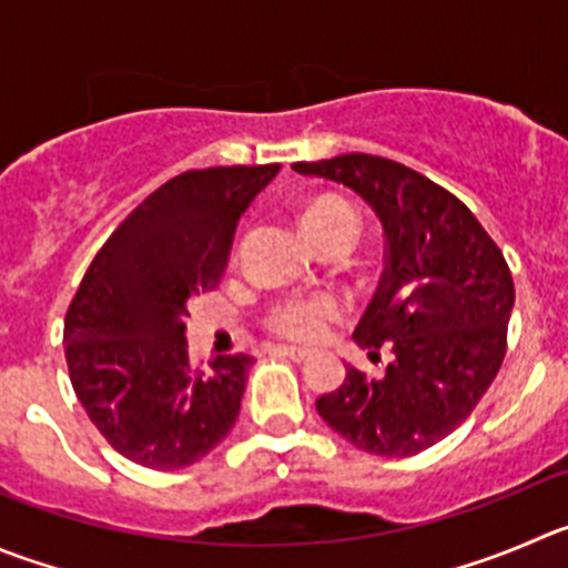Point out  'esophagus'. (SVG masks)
<instances>
[{
  "label": "esophagus",
  "instance_id": "esophagus-1",
  "mask_svg": "<svg viewBox=\"0 0 568 568\" xmlns=\"http://www.w3.org/2000/svg\"><path fill=\"white\" fill-rule=\"evenodd\" d=\"M278 354L290 356V359H295V362H304L306 356H310V351H306V348H295V345H278Z\"/></svg>",
  "mask_w": 568,
  "mask_h": 568
}]
</instances>
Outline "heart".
Segmentation results:
<instances>
[{
    "label": "heart",
    "mask_w": 568,
    "mask_h": 568,
    "mask_svg": "<svg viewBox=\"0 0 568 568\" xmlns=\"http://www.w3.org/2000/svg\"><path fill=\"white\" fill-rule=\"evenodd\" d=\"M328 229H343L351 236L359 231V217L354 209L339 197H321L315 200L304 212V231H328ZM337 317V306L332 301H284L270 312L267 323L275 334L290 339H317L326 332L328 321Z\"/></svg>",
    "instance_id": "1"
}]
</instances>
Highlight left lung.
I'll list each match as a JSON object with an SVG mask.
<instances>
[{
	"instance_id": "left-lung-1",
	"label": "left lung",
	"mask_w": 568,
	"mask_h": 568,
	"mask_svg": "<svg viewBox=\"0 0 568 568\" xmlns=\"http://www.w3.org/2000/svg\"><path fill=\"white\" fill-rule=\"evenodd\" d=\"M293 170L354 189L385 231V273L354 339L371 359L390 351V362L382 376L345 371L317 413L356 449L418 455L452 435L499 374L510 267L466 203L398 161L348 153Z\"/></svg>"
}]
</instances>
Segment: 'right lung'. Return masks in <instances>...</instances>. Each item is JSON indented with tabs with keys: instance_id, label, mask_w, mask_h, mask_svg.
<instances>
[{
	"instance_id": "obj_1",
	"label": "right lung",
	"mask_w": 568,
	"mask_h": 568,
	"mask_svg": "<svg viewBox=\"0 0 568 568\" xmlns=\"http://www.w3.org/2000/svg\"><path fill=\"white\" fill-rule=\"evenodd\" d=\"M278 164L189 170L144 197L85 270L63 321L69 379L113 449L144 468L197 463L240 415L253 356L194 368L189 304L223 281L234 231Z\"/></svg>"
}]
</instances>
